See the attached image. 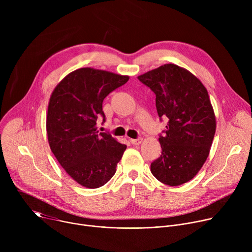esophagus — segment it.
<instances>
[{
  "mask_svg": "<svg viewBox=\"0 0 252 252\" xmlns=\"http://www.w3.org/2000/svg\"><path fill=\"white\" fill-rule=\"evenodd\" d=\"M141 141H142V138H141V137H137V138H131V139H130V142L132 143V145H134V146L140 145Z\"/></svg>",
  "mask_w": 252,
  "mask_h": 252,
  "instance_id": "34e87169",
  "label": "esophagus"
}]
</instances>
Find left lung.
<instances>
[{"instance_id":"8db88e82","label":"left lung","mask_w":252,"mask_h":252,"mask_svg":"<svg viewBox=\"0 0 252 252\" xmlns=\"http://www.w3.org/2000/svg\"><path fill=\"white\" fill-rule=\"evenodd\" d=\"M137 79L155 93L159 120L168 121L158 138L161 155L152 162L151 171L164 185L186 184L205 162L217 128L208 93L188 69L173 63Z\"/></svg>"}]
</instances>
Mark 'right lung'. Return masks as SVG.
<instances>
[{
  "mask_svg": "<svg viewBox=\"0 0 252 252\" xmlns=\"http://www.w3.org/2000/svg\"><path fill=\"white\" fill-rule=\"evenodd\" d=\"M127 76L82 67L68 74L54 90L48 107L50 148L67 174L81 186L97 189L116 173L126 145L98 132L104 97L128 81Z\"/></svg>",
  "mask_w": 252,
  "mask_h": 252,
  "instance_id": "obj_1",
  "label": "right lung"
}]
</instances>
